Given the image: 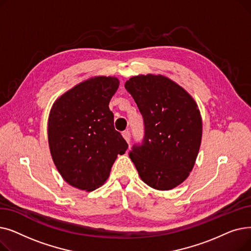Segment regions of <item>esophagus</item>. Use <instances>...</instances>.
I'll use <instances>...</instances> for the list:
<instances>
[{
  "label": "esophagus",
  "mask_w": 251,
  "mask_h": 251,
  "mask_svg": "<svg viewBox=\"0 0 251 251\" xmlns=\"http://www.w3.org/2000/svg\"><path fill=\"white\" fill-rule=\"evenodd\" d=\"M122 135H123L124 139L129 143V142H130V137H131V134H130L129 131H128V130H127V131H124V132L122 133Z\"/></svg>",
  "instance_id": "1"
}]
</instances>
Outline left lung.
I'll list each match as a JSON object with an SVG mask.
<instances>
[{"label": "left lung", "instance_id": "8db88e82", "mask_svg": "<svg viewBox=\"0 0 251 251\" xmlns=\"http://www.w3.org/2000/svg\"><path fill=\"white\" fill-rule=\"evenodd\" d=\"M125 88L136 102L144 123L141 143L129 156L142 181L157 190H170L185 180L199 153L202 123L187 91L162 75L130 78Z\"/></svg>", "mask_w": 251, "mask_h": 251}]
</instances>
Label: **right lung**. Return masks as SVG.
Instances as JSON below:
<instances>
[{"instance_id": "1", "label": "right lung", "mask_w": 251, "mask_h": 251, "mask_svg": "<svg viewBox=\"0 0 251 251\" xmlns=\"http://www.w3.org/2000/svg\"><path fill=\"white\" fill-rule=\"evenodd\" d=\"M118 87L116 77L90 78L52 104L48 125L50 154L61 176L73 187L92 191L102 185L117 155L128 149L115 130L109 109Z\"/></svg>"}]
</instances>
